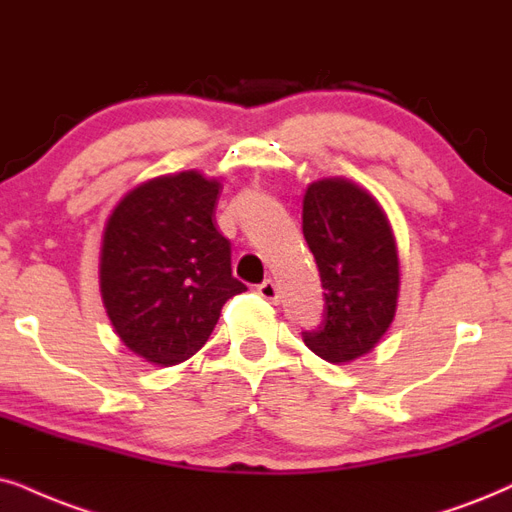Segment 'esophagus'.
<instances>
[{
    "label": "esophagus",
    "instance_id": "esophagus-1",
    "mask_svg": "<svg viewBox=\"0 0 512 512\" xmlns=\"http://www.w3.org/2000/svg\"><path fill=\"white\" fill-rule=\"evenodd\" d=\"M257 293H260L264 300H269V302H278V286L274 281H271V278H267V281H262L260 286H257Z\"/></svg>",
    "mask_w": 512,
    "mask_h": 512
}]
</instances>
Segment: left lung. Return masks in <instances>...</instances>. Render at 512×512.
<instances>
[{
    "label": "left lung",
    "mask_w": 512,
    "mask_h": 512,
    "mask_svg": "<svg viewBox=\"0 0 512 512\" xmlns=\"http://www.w3.org/2000/svg\"><path fill=\"white\" fill-rule=\"evenodd\" d=\"M302 234L319 267L323 319L304 331L316 357L345 364L371 352L394 319L399 257L383 208L347 179L314 181L304 193Z\"/></svg>",
    "instance_id": "obj_1"
}]
</instances>
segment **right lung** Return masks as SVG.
<instances>
[{"instance_id": "right-lung-1", "label": "right lung", "mask_w": 512, "mask_h": 512, "mask_svg": "<svg viewBox=\"0 0 512 512\" xmlns=\"http://www.w3.org/2000/svg\"><path fill=\"white\" fill-rule=\"evenodd\" d=\"M217 181L198 172L158 177L127 193L108 219L101 297L134 354L174 366L210 338L224 302L243 293L231 243L219 234Z\"/></svg>"}]
</instances>
